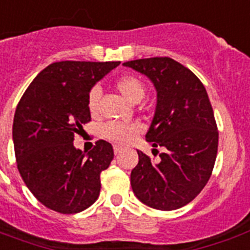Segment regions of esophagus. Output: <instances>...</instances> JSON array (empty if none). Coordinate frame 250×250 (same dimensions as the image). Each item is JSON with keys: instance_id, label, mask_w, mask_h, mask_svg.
<instances>
[{"instance_id": "esophagus-1", "label": "esophagus", "mask_w": 250, "mask_h": 250, "mask_svg": "<svg viewBox=\"0 0 250 250\" xmlns=\"http://www.w3.org/2000/svg\"><path fill=\"white\" fill-rule=\"evenodd\" d=\"M122 152V148L121 146H118V145H115V146H114V153H115V156H117V154H119V153Z\"/></svg>"}]
</instances>
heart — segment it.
<instances>
[{"instance_id":"1","label":"heart","mask_w":250,"mask_h":250,"mask_svg":"<svg viewBox=\"0 0 250 250\" xmlns=\"http://www.w3.org/2000/svg\"><path fill=\"white\" fill-rule=\"evenodd\" d=\"M117 89L123 97L131 104L140 102L146 94V86L137 76L125 75L115 82ZM102 90L98 85H94L88 94V109L92 114H97L98 104ZM141 125L139 123H107L102 127V136L115 144L125 145L140 133Z\"/></svg>"}]
</instances>
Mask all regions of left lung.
I'll use <instances>...</instances> for the list:
<instances>
[{
    "label": "left lung",
    "instance_id": "left-lung-1",
    "mask_svg": "<svg viewBox=\"0 0 250 250\" xmlns=\"http://www.w3.org/2000/svg\"><path fill=\"white\" fill-rule=\"evenodd\" d=\"M123 64L154 84L156 113L145 139L153 148L165 149L158 162L137 150L139 164L131 172L133 193L153 209H179L204 189L217 158L218 128L205 86L168 57Z\"/></svg>",
    "mask_w": 250,
    "mask_h": 250
}]
</instances>
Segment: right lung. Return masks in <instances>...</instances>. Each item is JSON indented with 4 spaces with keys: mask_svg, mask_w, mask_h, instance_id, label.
I'll return each mask as SVG.
<instances>
[{
    "mask_svg": "<svg viewBox=\"0 0 250 250\" xmlns=\"http://www.w3.org/2000/svg\"><path fill=\"white\" fill-rule=\"evenodd\" d=\"M121 62L62 61L33 79L18 104L13 123L15 158L23 182L39 201L61 214L80 213L100 196V175L114 158L98 140L82 152L74 136L90 121V88Z\"/></svg>",
    "mask_w": 250,
    "mask_h": 250,
    "instance_id": "add662e5",
    "label": "right lung"
}]
</instances>
